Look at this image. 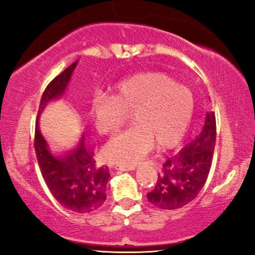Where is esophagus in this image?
I'll return each mask as SVG.
<instances>
[{
	"label": "esophagus",
	"mask_w": 255,
	"mask_h": 255,
	"mask_svg": "<svg viewBox=\"0 0 255 255\" xmlns=\"http://www.w3.org/2000/svg\"><path fill=\"white\" fill-rule=\"evenodd\" d=\"M117 170H123V172H128V170H133L134 167L133 166H128V167H118L116 166Z\"/></svg>",
	"instance_id": "obj_1"
}]
</instances>
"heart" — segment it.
I'll return each mask as SVG.
<instances>
[{"mask_svg":"<svg viewBox=\"0 0 255 255\" xmlns=\"http://www.w3.org/2000/svg\"><path fill=\"white\" fill-rule=\"evenodd\" d=\"M194 97L187 87L159 72L141 73L117 83L113 95L97 93L89 117L101 134L113 133L132 113V127L102 148L106 161L133 166L154 148H170L187 133L194 114Z\"/></svg>","mask_w":255,"mask_h":255,"instance_id":"obj_1","label":"heart"}]
</instances>
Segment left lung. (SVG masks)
Listing matches in <instances>:
<instances>
[{"mask_svg": "<svg viewBox=\"0 0 255 255\" xmlns=\"http://www.w3.org/2000/svg\"><path fill=\"white\" fill-rule=\"evenodd\" d=\"M216 144L215 114L207 113L201 133L163 162L162 172L148 201L163 210H175L190 203L200 194L211 168Z\"/></svg>", "mask_w": 255, "mask_h": 255, "instance_id": "left-lung-1", "label": "left lung"}]
</instances>
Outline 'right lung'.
<instances>
[{"instance_id":"add662e5","label":"right lung","mask_w":255,"mask_h":255,"mask_svg":"<svg viewBox=\"0 0 255 255\" xmlns=\"http://www.w3.org/2000/svg\"><path fill=\"white\" fill-rule=\"evenodd\" d=\"M78 62H73L52 80L41 96L37 115L34 149L41 175L55 200L68 210L87 214L97 210L107 200L109 169L106 166L96 167L94 152L87 147L83 134L74 148L64 153H53L39 128L41 113L52 101L61 99Z\"/></svg>"}]
</instances>
